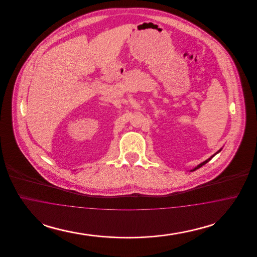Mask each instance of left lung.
I'll use <instances>...</instances> for the list:
<instances>
[{
  "label": "left lung",
  "mask_w": 257,
  "mask_h": 257,
  "mask_svg": "<svg viewBox=\"0 0 257 257\" xmlns=\"http://www.w3.org/2000/svg\"><path fill=\"white\" fill-rule=\"evenodd\" d=\"M220 150H221V148H220V150H219V151H218V152H216V153H215V154H214V155H213V156H212V157H211V158H213V157H214V156H215V155H216V154H218V153H219V152H220ZM211 158H209V159L206 160V161H204V162H203V163H201V164H200V165H198V166H197V167H196V169H195V170H196V169H198V168H200V167H202V166H203V165H205V164H206V163H207V162H209V161H210V160H211Z\"/></svg>",
  "instance_id": "left-lung-1"
}]
</instances>
